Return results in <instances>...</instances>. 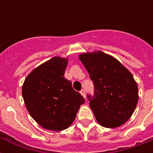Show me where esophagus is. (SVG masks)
I'll return each mask as SVG.
<instances>
[{
  "label": "esophagus",
  "instance_id": "esophagus-1",
  "mask_svg": "<svg viewBox=\"0 0 153 153\" xmlns=\"http://www.w3.org/2000/svg\"><path fill=\"white\" fill-rule=\"evenodd\" d=\"M80 94L85 98V96H86V91H85V89H82L81 91H80Z\"/></svg>",
  "mask_w": 153,
  "mask_h": 153
}]
</instances>
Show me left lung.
I'll return each instance as SVG.
<instances>
[{
    "instance_id": "1",
    "label": "left lung",
    "mask_w": 153,
    "mask_h": 153,
    "mask_svg": "<svg viewBox=\"0 0 153 153\" xmlns=\"http://www.w3.org/2000/svg\"><path fill=\"white\" fill-rule=\"evenodd\" d=\"M79 59L94 82V94L86 97L97 121L106 128L122 126L138 102V87L132 74L102 51L82 54Z\"/></svg>"
}]
</instances>
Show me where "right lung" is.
I'll list each match as a JSON object with an SVG mask.
<instances>
[{
    "label": "right lung",
    "mask_w": 153,
    "mask_h": 153,
    "mask_svg": "<svg viewBox=\"0 0 153 153\" xmlns=\"http://www.w3.org/2000/svg\"><path fill=\"white\" fill-rule=\"evenodd\" d=\"M67 59L54 57L32 71L22 87L25 105L43 128L61 131L74 121L85 99L64 78Z\"/></svg>",
    "instance_id": "1"
}]
</instances>
